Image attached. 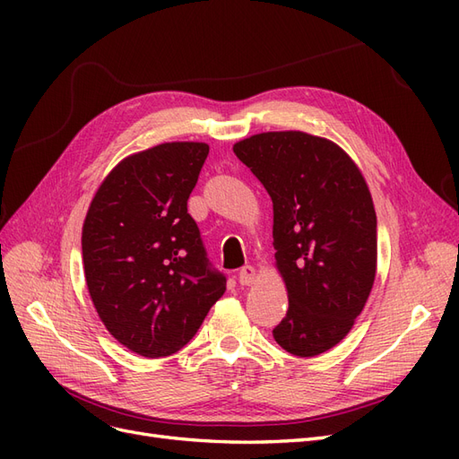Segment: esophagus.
I'll return each instance as SVG.
<instances>
[{
  "mask_svg": "<svg viewBox=\"0 0 459 459\" xmlns=\"http://www.w3.org/2000/svg\"><path fill=\"white\" fill-rule=\"evenodd\" d=\"M256 280V270L253 266H243L239 270V283L241 285H253Z\"/></svg>",
  "mask_w": 459,
  "mask_h": 459,
  "instance_id": "34e87169",
  "label": "esophagus"
}]
</instances>
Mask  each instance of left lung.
<instances>
[{"mask_svg":"<svg viewBox=\"0 0 459 459\" xmlns=\"http://www.w3.org/2000/svg\"><path fill=\"white\" fill-rule=\"evenodd\" d=\"M233 152L273 203V248L289 310L273 329L283 351L310 358L341 342L362 314L377 270V216L356 162L325 137L264 132Z\"/></svg>","mask_w":459,"mask_h":459,"instance_id":"1","label":"left lung"}]
</instances>
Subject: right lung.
<instances>
[{"label": "right lung", "instance_id": "right-lung-1", "mask_svg": "<svg viewBox=\"0 0 459 459\" xmlns=\"http://www.w3.org/2000/svg\"><path fill=\"white\" fill-rule=\"evenodd\" d=\"M206 155L199 142L134 152L103 179L82 228L93 307L110 335L145 358L184 349L226 290L187 212Z\"/></svg>", "mask_w": 459, "mask_h": 459}]
</instances>
